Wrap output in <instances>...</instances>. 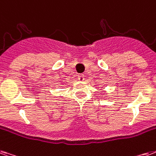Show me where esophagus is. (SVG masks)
I'll use <instances>...</instances> for the list:
<instances>
[{"instance_id":"obj_1","label":"esophagus","mask_w":156,"mask_h":156,"mask_svg":"<svg viewBox=\"0 0 156 156\" xmlns=\"http://www.w3.org/2000/svg\"><path fill=\"white\" fill-rule=\"evenodd\" d=\"M78 80L83 81L84 80V75H83V74H78Z\"/></svg>"}]
</instances>
